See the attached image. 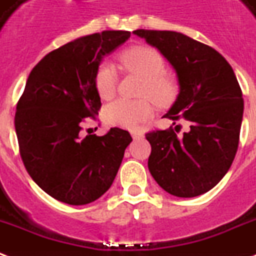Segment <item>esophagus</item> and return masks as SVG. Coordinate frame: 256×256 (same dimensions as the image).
Wrapping results in <instances>:
<instances>
[{"instance_id": "1", "label": "esophagus", "mask_w": 256, "mask_h": 256, "mask_svg": "<svg viewBox=\"0 0 256 256\" xmlns=\"http://www.w3.org/2000/svg\"><path fill=\"white\" fill-rule=\"evenodd\" d=\"M132 137L134 140H140V138H142V133H140V132H132Z\"/></svg>"}]
</instances>
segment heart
I'll use <instances>...</instances> for the list:
<instances>
[{
	"mask_svg": "<svg viewBox=\"0 0 256 256\" xmlns=\"http://www.w3.org/2000/svg\"><path fill=\"white\" fill-rule=\"evenodd\" d=\"M119 66L126 72L144 78L142 96H149L156 103H166L176 92L175 80L166 73V60L154 47L134 46L123 50L118 56ZM116 70L112 64L106 62L94 76V86L102 99L112 98L116 90ZM106 119L120 128H133L152 116L150 100L116 99L106 107Z\"/></svg>",
	"mask_w": 256,
	"mask_h": 256,
	"instance_id": "b5f03b06",
	"label": "heart"
}]
</instances>
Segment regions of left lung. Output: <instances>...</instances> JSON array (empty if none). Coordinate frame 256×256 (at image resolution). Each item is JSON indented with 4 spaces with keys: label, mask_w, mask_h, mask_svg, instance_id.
I'll list each match as a JSON object with an SVG mask.
<instances>
[{
    "label": "left lung",
    "mask_w": 256,
    "mask_h": 256,
    "mask_svg": "<svg viewBox=\"0 0 256 256\" xmlns=\"http://www.w3.org/2000/svg\"><path fill=\"white\" fill-rule=\"evenodd\" d=\"M174 66L180 92L164 115L186 119L190 130H152L148 168L166 192L180 198L205 194L218 183L238 152L244 100L234 69L218 51L180 32L137 30ZM180 128V126H179Z\"/></svg>",
    "instance_id": "8db88e82"
}]
</instances>
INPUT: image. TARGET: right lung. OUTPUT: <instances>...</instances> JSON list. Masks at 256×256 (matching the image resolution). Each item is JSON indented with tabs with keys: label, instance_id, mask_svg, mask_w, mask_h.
I'll list each match as a JSON object with an SVG mask.
<instances>
[{
	"label": "right lung",
	"instance_id": "obj_1",
	"mask_svg": "<svg viewBox=\"0 0 256 256\" xmlns=\"http://www.w3.org/2000/svg\"><path fill=\"white\" fill-rule=\"evenodd\" d=\"M128 38V31H103L51 51L31 70L17 102L14 128L24 166L60 202L86 205L103 196L133 140L119 128L81 137L82 122L96 119L102 107L94 86L100 60Z\"/></svg>",
	"mask_w": 256,
	"mask_h": 256
}]
</instances>
